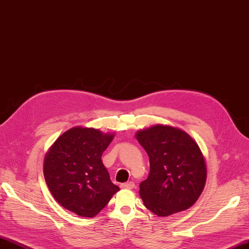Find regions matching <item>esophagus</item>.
Returning a JSON list of instances; mask_svg holds the SVG:
<instances>
[{"label":"esophagus","instance_id":"esophagus-1","mask_svg":"<svg viewBox=\"0 0 249 249\" xmlns=\"http://www.w3.org/2000/svg\"><path fill=\"white\" fill-rule=\"evenodd\" d=\"M121 188H122V189H134L135 188V183L132 182V181L125 182V183L121 184Z\"/></svg>","mask_w":249,"mask_h":249}]
</instances>
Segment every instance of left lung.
<instances>
[{"label": "left lung", "instance_id": "1", "mask_svg": "<svg viewBox=\"0 0 249 249\" xmlns=\"http://www.w3.org/2000/svg\"><path fill=\"white\" fill-rule=\"evenodd\" d=\"M136 137L149 157V174L139 191L144 206L159 216L189 209L207 177L197 143L187 132L165 125L140 130Z\"/></svg>", "mask_w": 249, "mask_h": 249}]
</instances>
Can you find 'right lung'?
Segmentation results:
<instances>
[{
  "mask_svg": "<svg viewBox=\"0 0 249 249\" xmlns=\"http://www.w3.org/2000/svg\"><path fill=\"white\" fill-rule=\"evenodd\" d=\"M113 135L74 127L62 134L44 159V179L63 208L83 217H93L120 190L110 180L102 155Z\"/></svg>",
  "mask_w": 249,
  "mask_h": 249,
  "instance_id": "obj_1",
  "label": "right lung"
}]
</instances>
